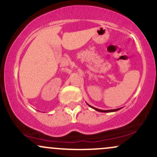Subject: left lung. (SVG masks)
I'll return each mask as SVG.
<instances>
[{
	"label": "left lung",
	"instance_id": "1",
	"mask_svg": "<svg viewBox=\"0 0 157 157\" xmlns=\"http://www.w3.org/2000/svg\"><path fill=\"white\" fill-rule=\"evenodd\" d=\"M88 105L90 106V107H91V108H92V109H94V110H96V111H99V112H104V113H105V112H113V111H119V110L122 109V108H120V109H112V110H101V109H97V108H94V107H93V106H91V105H89V104H88Z\"/></svg>",
	"mask_w": 157,
	"mask_h": 157
}]
</instances>
